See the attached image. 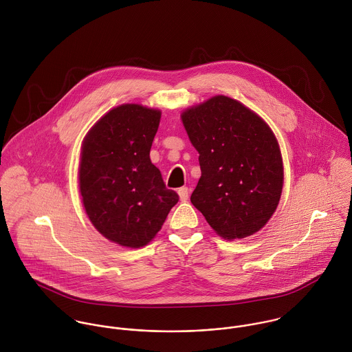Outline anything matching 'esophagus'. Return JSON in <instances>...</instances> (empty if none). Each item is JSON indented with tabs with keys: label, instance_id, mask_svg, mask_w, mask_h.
<instances>
[{
	"label": "esophagus",
	"instance_id": "esophagus-1",
	"mask_svg": "<svg viewBox=\"0 0 352 352\" xmlns=\"http://www.w3.org/2000/svg\"><path fill=\"white\" fill-rule=\"evenodd\" d=\"M177 194L180 197V201H186L188 199V197H190V190L187 187H182V188H179Z\"/></svg>",
	"mask_w": 352,
	"mask_h": 352
}]
</instances>
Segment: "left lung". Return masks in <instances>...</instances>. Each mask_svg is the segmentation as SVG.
Listing matches in <instances>:
<instances>
[{
	"instance_id": "obj_1",
	"label": "left lung",
	"mask_w": 352,
	"mask_h": 352,
	"mask_svg": "<svg viewBox=\"0 0 352 352\" xmlns=\"http://www.w3.org/2000/svg\"><path fill=\"white\" fill-rule=\"evenodd\" d=\"M182 120L199 153L201 176L191 203L226 240L258 232L283 188L282 155L270 126L222 95L186 109Z\"/></svg>"
}]
</instances>
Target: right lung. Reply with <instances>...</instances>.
Returning a JSON list of instances; mask_svg holds the SVG:
<instances>
[{"label":"right lung","instance_id":"1","mask_svg":"<svg viewBox=\"0 0 352 352\" xmlns=\"http://www.w3.org/2000/svg\"><path fill=\"white\" fill-rule=\"evenodd\" d=\"M161 111L140 104L112 108L81 148L80 192L85 211L112 243L141 248L160 232L179 195L151 161Z\"/></svg>","mask_w":352,"mask_h":352}]
</instances>
